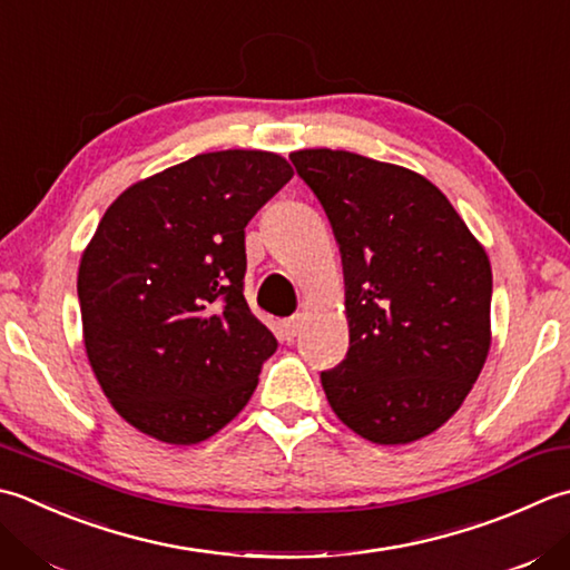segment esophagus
Instances as JSON below:
<instances>
[{"label": "esophagus", "mask_w": 570, "mask_h": 570, "mask_svg": "<svg viewBox=\"0 0 570 570\" xmlns=\"http://www.w3.org/2000/svg\"><path fill=\"white\" fill-rule=\"evenodd\" d=\"M301 331V316H292L282 323V336L284 341H294Z\"/></svg>", "instance_id": "obj_1"}]
</instances>
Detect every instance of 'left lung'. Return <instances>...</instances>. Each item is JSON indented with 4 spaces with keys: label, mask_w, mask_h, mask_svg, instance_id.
<instances>
[{
    "label": "left lung",
    "mask_w": 570,
    "mask_h": 570,
    "mask_svg": "<svg viewBox=\"0 0 570 570\" xmlns=\"http://www.w3.org/2000/svg\"><path fill=\"white\" fill-rule=\"evenodd\" d=\"M292 163L343 256L351 345L321 373L328 403L371 442L425 438L460 410L487 361V252L417 173L326 148Z\"/></svg>",
    "instance_id": "obj_1"
}]
</instances>
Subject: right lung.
<instances>
[{
  "mask_svg": "<svg viewBox=\"0 0 570 570\" xmlns=\"http://www.w3.org/2000/svg\"><path fill=\"white\" fill-rule=\"evenodd\" d=\"M292 175L274 153H205L106 209L78 304L98 383L136 430L195 444L249 403L278 343L244 298V227Z\"/></svg>",
  "mask_w": 570,
  "mask_h": 570,
  "instance_id": "right-lung-1",
  "label": "right lung"
}]
</instances>
